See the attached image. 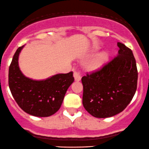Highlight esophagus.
<instances>
[{"label": "esophagus", "instance_id": "1", "mask_svg": "<svg viewBox=\"0 0 149 149\" xmlns=\"http://www.w3.org/2000/svg\"><path fill=\"white\" fill-rule=\"evenodd\" d=\"M81 72L79 71H74V77L76 81H80L81 79Z\"/></svg>", "mask_w": 149, "mask_h": 149}]
</instances>
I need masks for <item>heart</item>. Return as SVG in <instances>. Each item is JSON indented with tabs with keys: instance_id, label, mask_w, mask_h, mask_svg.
<instances>
[{
	"instance_id": "obj_1",
	"label": "heart",
	"mask_w": 149,
	"mask_h": 149,
	"mask_svg": "<svg viewBox=\"0 0 149 149\" xmlns=\"http://www.w3.org/2000/svg\"><path fill=\"white\" fill-rule=\"evenodd\" d=\"M108 59V55L106 53H101L93 58L88 65V68L91 70H97L100 68Z\"/></svg>"
}]
</instances>
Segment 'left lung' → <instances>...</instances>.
<instances>
[{"label":"left lung","instance_id":"obj_1","mask_svg":"<svg viewBox=\"0 0 149 149\" xmlns=\"http://www.w3.org/2000/svg\"><path fill=\"white\" fill-rule=\"evenodd\" d=\"M118 56L81 78L83 106L95 118L121 113L136 92L138 72L133 53L123 43L118 42Z\"/></svg>","mask_w":149,"mask_h":149}]
</instances>
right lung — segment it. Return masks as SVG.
Segmentation results:
<instances>
[{"label":"right lung","mask_w":149,"mask_h":149,"mask_svg":"<svg viewBox=\"0 0 149 149\" xmlns=\"http://www.w3.org/2000/svg\"><path fill=\"white\" fill-rule=\"evenodd\" d=\"M23 47L17 48L9 67L8 84L12 95L28 114L51 116L61 108L67 90L74 80L73 72L58 74L41 81L26 77L18 65V57Z\"/></svg>","instance_id":"obj_1"}]
</instances>
